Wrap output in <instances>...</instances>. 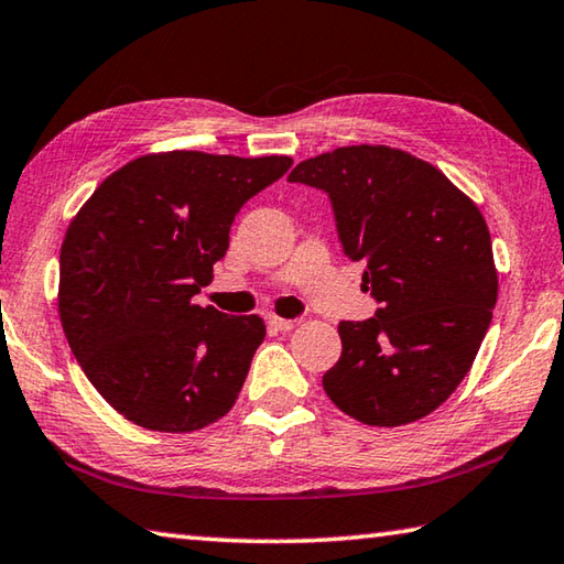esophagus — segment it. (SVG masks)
Segmentation results:
<instances>
[{"mask_svg": "<svg viewBox=\"0 0 564 564\" xmlns=\"http://www.w3.org/2000/svg\"><path fill=\"white\" fill-rule=\"evenodd\" d=\"M269 326H271L273 330H281V333H285V330H293L295 326H299V321H289V318L271 316V318H269Z\"/></svg>", "mask_w": 564, "mask_h": 564, "instance_id": "34e87169", "label": "esophagus"}]
</instances>
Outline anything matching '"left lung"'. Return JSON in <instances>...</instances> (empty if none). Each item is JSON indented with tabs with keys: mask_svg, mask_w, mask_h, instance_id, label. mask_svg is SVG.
Listing matches in <instances>:
<instances>
[{
	"mask_svg": "<svg viewBox=\"0 0 564 564\" xmlns=\"http://www.w3.org/2000/svg\"><path fill=\"white\" fill-rule=\"evenodd\" d=\"M289 181L323 188L343 253L362 261L376 318L340 321L323 390L366 425L431 415L467 376L490 328L498 271L480 208L441 169L390 147H340Z\"/></svg>",
	"mask_w": 564,
	"mask_h": 564,
	"instance_id": "8db88e82",
	"label": "left lung"
}]
</instances>
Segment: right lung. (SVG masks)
<instances>
[{
    "label": "right lung",
    "mask_w": 564,
    "mask_h": 564,
    "mask_svg": "<svg viewBox=\"0 0 564 564\" xmlns=\"http://www.w3.org/2000/svg\"><path fill=\"white\" fill-rule=\"evenodd\" d=\"M291 164L147 154L104 178L72 218L59 256L64 336L84 376L131 423L191 433L234 408L265 323L191 299L212 283L238 208Z\"/></svg>",
    "instance_id": "right-lung-1"
}]
</instances>
